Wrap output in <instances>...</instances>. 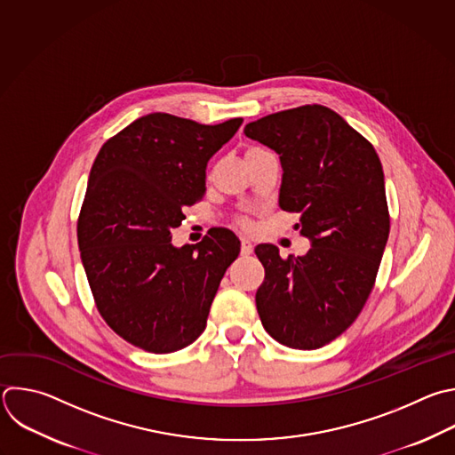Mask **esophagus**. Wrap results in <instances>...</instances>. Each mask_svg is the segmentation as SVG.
<instances>
[{
  "instance_id": "1",
  "label": "esophagus",
  "mask_w": 455,
  "mask_h": 455,
  "mask_svg": "<svg viewBox=\"0 0 455 455\" xmlns=\"http://www.w3.org/2000/svg\"><path fill=\"white\" fill-rule=\"evenodd\" d=\"M253 253V244L248 239H241V255L248 257Z\"/></svg>"
}]
</instances>
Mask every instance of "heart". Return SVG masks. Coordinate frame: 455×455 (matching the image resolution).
<instances>
[{"instance_id":"1","label":"heart","mask_w":455,"mask_h":455,"mask_svg":"<svg viewBox=\"0 0 455 455\" xmlns=\"http://www.w3.org/2000/svg\"><path fill=\"white\" fill-rule=\"evenodd\" d=\"M239 223H241V227H243V228H250V221H248V220H241Z\"/></svg>"}]
</instances>
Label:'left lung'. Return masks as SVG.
Instances as JSON below:
<instances>
[{"label":"left lung","instance_id":"left-lung-1","mask_svg":"<svg viewBox=\"0 0 455 455\" xmlns=\"http://www.w3.org/2000/svg\"><path fill=\"white\" fill-rule=\"evenodd\" d=\"M244 133L278 154V205L299 214V234L313 244L304 257L287 259L273 244L255 246L266 271L257 313L278 343L320 348L355 322L375 283L389 235L380 159L323 105L269 114Z\"/></svg>","mask_w":455,"mask_h":455}]
</instances>
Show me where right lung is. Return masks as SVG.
<instances>
[{
  "label": "right lung",
  "instance_id": "obj_1",
  "mask_svg": "<svg viewBox=\"0 0 455 455\" xmlns=\"http://www.w3.org/2000/svg\"><path fill=\"white\" fill-rule=\"evenodd\" d=\"M243 119L200 124L164 112L142 116L110 137L91 168L78 218L82 264L107 325L151 354L189 347L239 239L223 228L193 248L172 230L205 195L209 159Z\"/></svg>",
  "mask_w": 455,
  "mask_h": 455
}]
</instances>
